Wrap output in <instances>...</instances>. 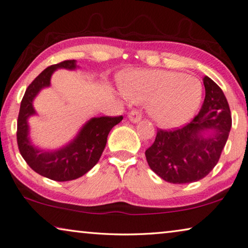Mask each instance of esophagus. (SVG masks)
Returning a JSON list of instances; mask_svg holds the SVG:
<instances>
[{
	"label": "esophagus",
	"instance_id": "1",
	"mask_svg": "<svg viewBox=\"0 0 248 248\" xmlns=\"http://www.w3.org/2000/svg\"><path fill=\"white\" fill-rule=\"evenodd\" d=\"M128 120L132 122V123H139V122L142 120V115L139 111L136 109H133V111L128 114Z\"/></svg>",
	"mask_w": 248,
	"mask_h": 248
}]
</instances>
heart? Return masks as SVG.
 <instances>
[{"instance_id": "heart-1", "label": "heart", "mask_w": 248, "mask_h": 248, "mask_svg": "<svg viewBox=\"0 0 248 248\" xmlns=\"http://www.w3.org/2000/svg\"><path fill=\"white\" fill-rule=\"evenodd\" d=\"M123 91L131 100L147 103V113L158 126H183L199 109L203 87L193 76L173 71L151 70L129 73Z\"/></svg>"}]
</instances>
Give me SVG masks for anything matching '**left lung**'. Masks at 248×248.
Returning a JSON list of instances; mask_svg holds the SVG:
<instances>
[{
	"mask_svg": "<svg viewBox=\"0 0 248 248\" xmlns=\"http://www.w3.org/2000/svg\"><path fill=\"white\" fill-rule=\"evenodd\" d=\"M205 100L195 119L175 131H157L145 152L151 170L173 184L200 181L214 169L232 127L231 109L223 91L204 76Z\"/></svg>",
	"mask_w": 248,
	"mask_h": 248,
	"instance_id": "left-lung-1",
	"label": "left lung"
}]
</instances>
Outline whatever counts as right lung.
Instances as JSON below:
<instances>
[{
	"label": "right lung",
	"instance_id": "right-lung-1",
	"mask_svg": "<svg viewBox=\"0 0 248 248\" xmlns=\"http://www.w3.org/2000/svg\"><path fill=\"white\" fill-rule=\"evenodd\" d=\"M78 67L76 60H70L45 68L29 85L21 102L16 133L18 150L34 172L53 181L76 180L92 170L104 151L108 133L123 120V116L92 117L65 145L56 150H44L34 145L29 124L30 117L37 114L34 100L42 90L51 86V78L56 70L74 71Z\"/></svg>",
	"mask_w": 248,
	"mask_h": 248
}]
</instances>
